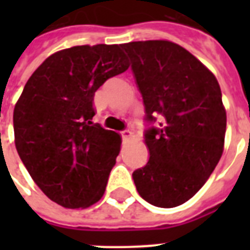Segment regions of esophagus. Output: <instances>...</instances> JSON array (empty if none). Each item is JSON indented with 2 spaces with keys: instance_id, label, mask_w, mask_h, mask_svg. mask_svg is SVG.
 Listing matches in <instances>:
<instances>
[{
  "instance_id": "34e87169",
  "label": "esophagus",
  "mask_w": 250,
  "mask_h": 250,
  "mask_svg": "<svg viewBox=\"0 0 250 250\" xmlns=\"http://www.w3.org/2000/svg\"><path fill=\"white\" fill-rule=\"evenodd\" d=\"M121 135L123 139H125V140H127V139H131V137L133 136V132L131 131V129H123V131L121 132Z\"/></svg>"
}]
</instances>
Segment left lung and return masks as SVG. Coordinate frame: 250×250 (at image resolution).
Here are the masks:
<instances>
[{
    "instance_id": "obj_1",
    "label": "left lung",
    "mask_w": 250,
    "mask_h": 250,
    "mask_svg": "<svg viewBox=\"0 0 250 250\" xmlns=\"http://www.w3.org/2000/svg\"><path fill=\"white\" fill-rule=\"evenodd\" d=\"M121 46L132 62L149 125V161L133 171L136 189L158 208L182 205L201 189L223 153L227 117L221 86L196 57L171 41Z\"/></svg>"
}]
</instances>
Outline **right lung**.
<instances>
[{
	"label": "right lung",
	"instance_id": "add662e5",
	"mask_svg": "<svg viewBox=\"0 0 250 250\" xmlns=\"http://www.w3.org/2000/svg\"><path fill=\"white\" fill-rule=\"evenodd\" d=\"M119 45H82L48 57L14 109L15 146L37 187L68 209L102 197L121 136L93 123L94 92L128 68Z\"/></svg>",
	"mask_w": 250,
	"mask_h": 250
}]
</instances>
